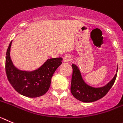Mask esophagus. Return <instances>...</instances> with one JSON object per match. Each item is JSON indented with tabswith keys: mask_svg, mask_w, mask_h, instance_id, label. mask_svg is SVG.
<instances>
[{
	"mask_svg": "<svg viewBox=\"0 0 123 123\" xmlns=\"http://www.w3.org/2000/svg\"><path fill=\"white\" fill-rule=\"evenodd\" d=\"M72 59V56L70 55H66L64 57V62H69L70 61H71Z\"/></svg>",
	"mask_w": 123,
	"mask_h": 123,
	"instance_id": "34e87169",
	"label": "esophagus"
}]
</instances>
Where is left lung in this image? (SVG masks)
<instances>
[{
	"instance_id": "left-lung-1",
	"label": "left lung",
	"mask_w": 123,
	"mask_h": 123,
	"mask_svg": "<svg viewBox=\"0 0 123 123\" xmlns=\"http://www.w3.org/2000/svg\"><path fill=\"white\" fill-rule=\"evenodd\" d=\"M72 67L73 74L70 91L74 97L83 102H94L104 97L113 86L117 76L116 74L113 78L105 86L100 88H93L85 83L76 65L72 64Z\"/></svg>"
}]
</instances>
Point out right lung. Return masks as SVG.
<instances>
[{
    "instance_id": "obj_1",
    "label": "right lung",
    "mask_w": 123,
    "mask_h": 123,
    "mask_svg": "<svg viewBox=\"0 0 123 123\" xmlns=\"http://www.w3.org/2000/svg\"><path fill=\"white\" fill-rule=\"evenodd\" d=\"M10 43L6 53L5 72L8 80L13 88L21 95L28 97H37L45 94L51 85L53 75L62 64V57L46 61L38 69L31 72L22 71L13 66L10 58Z\"/></svg>"
}]
</instances>
